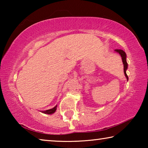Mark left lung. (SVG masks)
Here are the masks:
<instances>
[{
  "label": "left lung",
  "mask_w": 148,
  "mask_h": 148,
  "mask_svg": "<svg viewBox=\"0 0 148 148\" xmlns=\"http://www.w3.org/2000/svg\"><path fill=\"white\" fill-rule=\"evenodd\" d=\"M115 51L117 53H119L120 55H121V57L122 58V61H123V70H124V74H125V77H127V80H128L129 77L128 76H127V74L126 73V71L127 69V66H128V64H127V62L126 61V53H125V52L123 51L121 49H115Z\"/></svg>",
  "instance_id": "8db88e82"
}]
</instances>
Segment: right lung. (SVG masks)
I'll return each mask as SVG.
<instances>
[{
    "label": "right lung",
    "instance_id": "obj_1",
    "mask_svg": "<svg viewBox=\"0 0 148 148\" xmlns=\"http://www.w3.org/2000/svg\"><path fill=\"white\" fill-rule=\"evenodd\" d=\"M57 106H56L54 108H53L47 110H46V111H42V112H43V113H44V114H53L54 112L56 111Z\"/></svg>",
    "mask_w": 148,
    "mask_h": 148
}]
</instances>
